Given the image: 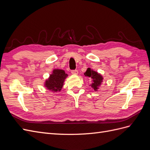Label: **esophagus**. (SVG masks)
Instances as JSON below:
<instances>
[{"label":"esophagus","mask_w":150,"mask_h":150,"mask_svg":"<svg viewBox=\"0 0 150 150\" xmlns=\"http://www.w3.org/2000/svg\"><path fill=\"white\" fill-rule=\"evenodd\" d=\"M71 74L73 75H78V70H74L71 71Z\"/></svg>","instance_id":"1"}]
</instances>
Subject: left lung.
I'll use <instances>...</instances> for the list:
<instances>
[{"label":"left lung","mask_w":150,"mask_h":150,"mask_svg":"<svg viewBox=\"0 0 150 150\" xmlns=\"http://www.w3.org/2000/svg\"><path fill=\"white\" fill-rule=\"evenodd\" d=\"M84 74L85 76H88L91 78V84L90 85L91 87L95 91H98V90L103 82L104 79L103 76L89 67L88 68Z\"/></svg>","instance_id":"left-lung-1"}]
</instances>
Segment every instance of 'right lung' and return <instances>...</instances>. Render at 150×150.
Returning a JSON list of instances; mask_svg holds the SVG:
<instances>
[{
  "mask_svg": "<svg viewBox=\"0 0 150 150\" xmlns=\"http://www.w3.org/2000/svg\"><path fill=\"white\" fill-rule=\"evenodd\" d=\"M68 76L64 70L54 69L44 83V87L53 93L60 92Z\"/></svg>",
  "mask_w": 150,
  "mask_h": 150,
  "instance_id": "add662e5",
  "label": "right lung"
}]
</instances>
